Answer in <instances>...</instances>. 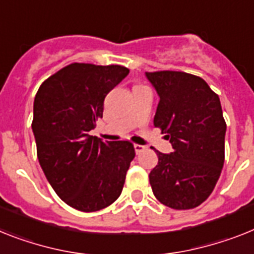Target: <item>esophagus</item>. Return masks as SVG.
Here are the masks:
<instances>
[{"label": "esophagus", "instance_id": "1", "mask_svg": "<svg viewBox=\"0 0 254 254\" xmlns=\"http://www.w3.org/2000/svg\"><path fill=\"white\" fill-rule=\"evenodd\" d=\"M146 147L142 146V144H134V150H135V153H140L144 150Z\"/></svg>", "mask_w": 254, "mask_h": 254}]
</instances>
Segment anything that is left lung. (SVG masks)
Returning a JSON list of instances; mask_svg holds the SVG:
<instances>
[{"mask_svg":"<svg viewBox=\"0 0 254 254\" xmlns=\"http://www.w3.org/2000/svg\"><path fill=\"white\" fill-rule=\"evenodd\" d=\"M160 102L153 125L173 152L156 151L150 173L153 195L173 209H192L216 187L225 161L226 123L218 95L201 77L176 71L146 72Z\"/></svg>","mask_w":254,"mask_h":254,"instance_id":"1","label":"left lung"}]
</instances>
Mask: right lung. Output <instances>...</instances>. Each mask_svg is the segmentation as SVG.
<instances>
[{
  "instance_id": "right-lung-1",
  "label": "right lung",
  "mask_w": 254,
  "mask_h": 254,
  "mask_svg": "<svg viewBox=\"0 0 254 254\" xmlns=\"http://www.w3.org/2000/svg\"><path fill=\"white\" fill-rule=\"evenodd\" d=\"M127 73L123 65L73 63L44 81L35 97L32 130L40 165L57 195L81 212L114 203L135 156L127 140L89 135L103 116L106 95Z\"/></svg>"
}]
</instances>
